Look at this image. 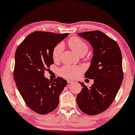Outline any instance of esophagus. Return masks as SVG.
<instances>
[{
  "label": "esophagus",
  "mask_w": 135,
  "mask_h": 135,
  "mask_svg": "<svg viewBox=\"0 0 135 135\" xmlns=\"http://www.w3.org/2000/svg\"><path fill=\"white\" fill-rule=\"evenodd\" d=\"M67 82L68 83H73V80H70V79H68L67 80Z\"/></svg>",
  "instance_id": "1"
}]
</instances>
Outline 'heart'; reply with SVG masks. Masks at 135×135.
<instances>
[{
	"label": "heart",
	"instance_id": "1",
	"mask_svg": "<svg viewBox=\"0 0 135 135\" xmlns=\"http://www.w3.org/2000/svg\"><path fill=\"white\" fill-rule=\"evenodd\" d=\"M70 48L76 54L80 56H84L88 51V45L85 41L78 37H73L68 41ZM64 49V44L61 42L56 44L53 49L52 57L55 61L59 59L61 54ZM81 68L76 66L64 65L59 70V75L64 78L70 79L77 75L81 71Z\"/></svg>",
	"mask_w": 135,
	"mask_h": 135
}]
</instances>
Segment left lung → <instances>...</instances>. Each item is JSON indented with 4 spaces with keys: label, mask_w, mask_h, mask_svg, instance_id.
Returning a JSON list of instances; mask_svg holds the SVG:
<instances>
[{
    "label": "left lung",
    "mask_w": 135,
    "mask_h": 135,
    "mask_svg": "<svg viewBox=\"0 0 135 135\" xmlns=\"http://www.w3.org/2000/svg\"><path fill=\"white\" fill-rule=\"evenodd\" d=\"M93 48L91 65L85 73L93 79L88 87L79 82L82 89L77 95L79 109L85 114L95 115L106 110L114 102L123 80L122 54L117 42L100 31L79 33Z\"/></svg>",
    "instance_id": "1"
}]
</instances>
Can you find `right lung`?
<instances>
[{"label":"right lung","instance_id":"obj_1","mask_svg":"<svg viewBox=\"0 0 135 135\" xmlns=\"http://www.w3.org/2000/svg\"><path fill=\"white\" fill-rule=\"evenodd\" d=\"M68 35L33 32L21 42L15 53L16 86L27 106L38 114H49L57 108L60 94L67 85L63 78L50 80L44 74L53 64V47Z\"/></svg>","mask_w":135,"mask_h":135}]
</instances>
